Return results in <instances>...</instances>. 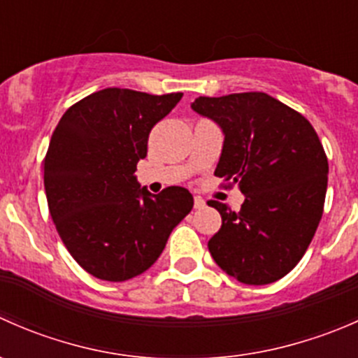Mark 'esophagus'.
Masks as SVG:
<instances>
[{
	"instance_id": "1",
	"label": "esophagus",
	"mask_w": 358,
	"mask_h": 358,
	"mask_svg": "<svg viewBox=\"0 0 358 358\" xmlns=\"http://www.w3.org/2000/svg\"><path fill=\"white\" fill-rule=\"evenodd\" d=\"M206 206V201L202 197H194V208L196 209H202Z\"/></svg>"
}]
</instances>
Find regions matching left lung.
Returning <instances> with one entry per match:
<instances>
[{
    "label": "left lung",
    "instance_id": "left-lung-1",
    "mask_svg": "<svg viewBox=\"0 0 358 358\" xmlns=\"http://www.w3.org/2000/svg\"><path fill=\"white\" fill-rule=\"evenodd\" d=\"M192 109L225 135L215 175L246 196L241 211L208 202L222 215V229L208 243L213 259L249 286L282 279L322 218L329 164L315 129L262 92L199 96Z\"/></svg>",
    "mask_w": 358,
    "mask_h": 358
}]
</instances>
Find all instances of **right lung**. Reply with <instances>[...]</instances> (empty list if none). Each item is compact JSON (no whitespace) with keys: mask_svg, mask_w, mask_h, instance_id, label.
<instances>
[{"mask_svg":"<svg viewBox=\"0 0 358 358\" xmlns=\"http://www.w3.org/2000/svg\"><path fill=\"white\" fill-rule=\"evenodd\" d=\"M182 96L100 90L69 107L53 131L45 157L50 215L72 258L96 279L122 282L149 270L192 209L183 187L152 196L135 176L150 129Z\"/></svg>","mask_w":358,"mask_h":358,"instance_id":"right-lung-1","label":"right lung"}]
</instances>
